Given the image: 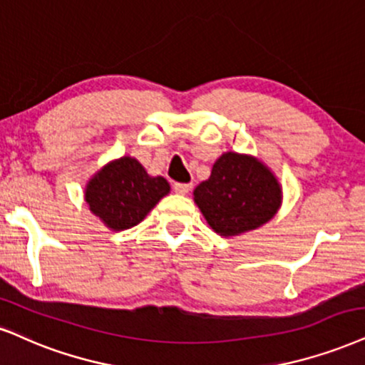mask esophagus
Wrapping results in <instances>:
<instances>
[{
	"instance_id": "34e87169",
	"label": "esophagus",
	"mask_w": 365,
	"mask_h": 365,
	"mask_svg": "<svg viewBox=\"0 0 365 365\" xmlns=\"http://www.w3.org/2000/svg\"><path fill=\"white\" fill-rule=\"evenodd\" d=\"M191 184L190 182H175L174 184V191L178 192V195H187V192L191 191Z\"/></svg>"
}]
</instances>
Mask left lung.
I'll return each mask as SVG.
<instances>
[{
	"mask_svg": "<svg viewBox=\"0 0 365 365\" xmlns=\"http://www.w3.org/2000/svg\"><path fill=\"white\" fill-rule=\"evenodd\" d=\"M192 195L210 227L223 237L262 227L282 201L281 184L272 170L257 157L237 152H225Z\"/></svg>",
	"mask_w": 365,
	"mask_h": 365,
	"instance_id": "1",
	"label": "left lung"
}]
</instances>
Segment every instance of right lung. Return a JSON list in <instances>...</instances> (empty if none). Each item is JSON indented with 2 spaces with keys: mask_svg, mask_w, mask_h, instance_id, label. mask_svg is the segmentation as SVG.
<instances>
[{
  "mask_svg": "<svg viewBox=\"0 0 365 365\" xmlns=\"http://www.w3.org/2000/svg\"><path fill=\"white\" fill-rule=\"evenodd\" d=\"M169 191L162 175L152 178L140 162L125 155L108 162L89 179L84 200L108 228L120 232L140 223Z\"/></svg>",
  "mask_w": 365,
  "mask_h": 365,
  "instance_id": "right-lung-1",
  "label": "right lung"
}]
</instances>
